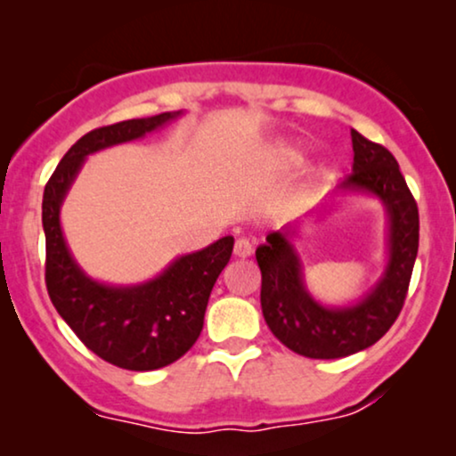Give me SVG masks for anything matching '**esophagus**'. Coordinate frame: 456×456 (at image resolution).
Instances as JSON below:
<instances>
[{
	"label": "esophagus",
	"instance_id": "obj_1",
	"mask_svg": "<svg viewBox=\"0 0 456 456\" xmlns=\"http://www.w3.org/2000/svg\"><path fill=\"white\" fill-rule=\"evenodd\" d=\"M250 253H253V244H250L248 240H246V238L235 240V246H233V255H235V257L246 259V257H250Z\"/></svg>",
	"mask_w": 456,
	"mask_h": 456
}]
</instances>
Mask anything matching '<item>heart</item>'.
Here are the masks:
<instances>
[{
  "instance_id": "1",
  "label": "heart",
  "mask_w": 456,
  "mask_h": 456,
  "mask_svg": "<svg viewBox=\"0 0 456 456\" xmlns=\"http://www.w3.org/2000/svg\"><path fill=\"white\" fill-rule=\"evenodd\" d=\"M306 145L297 143V141H279L272 148V160L279 165H300L306 159Z\"/></svg>"
}]
</instances>
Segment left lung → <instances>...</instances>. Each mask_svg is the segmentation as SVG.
<instances>
[{"label": "left lung", "instance_id": "1", "mask_svg": "<svg viewBox=\"0 0 456 456\" xmlns=\"http://www.w3.org/2000/svg\"><path fill=\"white\" fill-rule=\"evenodd\" d=\"M354 165L337 186L330 203L343 197L362 195L381 203L388 221L384 272L358 300L347 305H323L308 291L305 265L294 240L300 238V221L272 232L265 244L257 246L261 270V311L279 341L306 358H345L370 347L388 332L399 317L410 287L413 261L418 255V206L405 184L399 162L384 145L364 139L352 130Z\"/></svg>", "mask_w": 456, "mask_h": 456}]
</instances>
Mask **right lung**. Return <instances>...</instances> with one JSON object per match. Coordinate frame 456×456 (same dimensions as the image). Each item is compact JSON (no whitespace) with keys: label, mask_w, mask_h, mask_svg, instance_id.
I'll list each match as a JSON object with an SVG mask.
<instances>
[{"label":"right lung","mask_w":456,"mask_h":456,"mask_svg":"<svg viewBox=\"0 0 456 456\" xmlns=\"http://www.w3.org/2000/svg\"><path fill=\"white\" fill-rule=\"evenodd\" d=\"M182 115L184 111H167L83 134L45 186L43 229L51 302L87 349L128 370L162 369L195 345L214 282L232 257L233 238L224 235L206 248L180 255L154 279L113 285L92 279L77 264L61 229V206L87 156L143 139Z\"/></svg>","instance_id":"1"}]
</instances>
